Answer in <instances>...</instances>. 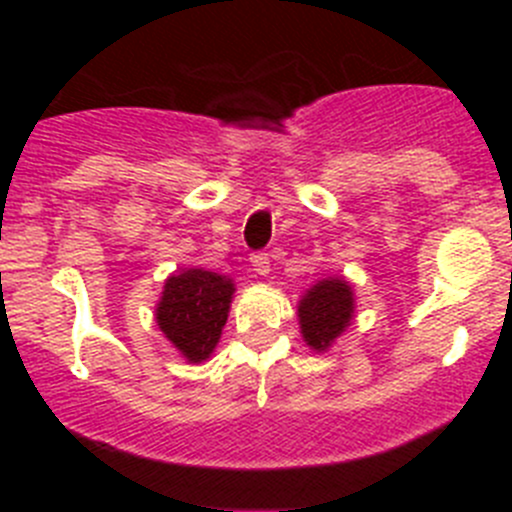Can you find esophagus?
Returning <instances> with one entry per match:
<instances>
[{
    "instance_id": "obj_1",
    "label": "esophagus",
    "mask_w": 512,
    "mask_h": 512,
    "mask_svg": "<svg viewBox=\"0 0 512 512\" xmlns=\"http://www.w3.org/2000/svg\"><path fill=\"white\" fill-rule=\"evenodd\" d=\"M250 262H252V270H255L260 277L270 275L272 265H270V257H267L265 252H257V255H252Z\"/></svg>"
}]
</instances>
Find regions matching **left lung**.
I'll return each instance as SVG.
<instances>
[{"instance_id": "left-lung-1", "label": "left lung", "mask_w": 512, "mask_h": 512, "mask_svg": "<svg viewBox=\"0 0 512 512\" xmlns=\"http://www.w3.org/2000/svg\"><path fill=\"white\" fill-rule=\"evenodd\" d=\"M356 297L347 277L334 275L314 282L297 302L299 332L312 352L324 354L354 322Z\"/></svg>"}]
</instances>
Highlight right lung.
<instances>
[{"label": "right lung", "instance_id": "right-lung-1", "mask_svg": "<svg viewBox=\"0 0 512 512\" xmlns=\"http://www.w3.org/2000/svg\"><path fill=\"white\" fill-rule=\"evenodd\" d=\"M235 282L203 267H183L163 282L156 324L188 364L213 356L230 314Z\"/></svg>", "mask_w": 512, "mask_h": 512}]
</instances>
